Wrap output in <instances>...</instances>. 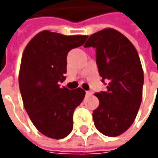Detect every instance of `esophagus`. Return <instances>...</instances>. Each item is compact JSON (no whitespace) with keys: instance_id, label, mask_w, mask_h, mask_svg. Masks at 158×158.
<instances>
[{"instance_id":"obj_1","label":"esophagus","mask_w":158,"mask_h":158,"mask_svg":"<svg viewBox=\"0 0 158 158\" xmlns=\"http://www.w3.org/2000/svg\"><path fill=\"white\" fill-rule=\"evenodd\" d=\"M92 92L91 91H86V96H91Z\"/></svg>"}]
</instances>
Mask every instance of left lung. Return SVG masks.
<instances>
[{"label": "left lung", "mask_w": 158, "mask_h": 158, "mask_svg": "<svg viewBox=\"0 0 158 158\" xmlns=\"http://www.w3.org/2000/svg\"><path fill=\"white\" fill-rule=\"evenodd\" d=\"M95 47L106 91L95 93L99 106L92 116L96 128L106 136H118L135 121L143 98V70L135 47L119 31L106 28L89 36L84 47Z\"/></svg>", "instance_id": "1"}]
</instances>
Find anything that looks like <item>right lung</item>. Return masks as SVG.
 <instances>
[{
	"label": "right lung",
	"mask_w": 158,
	"mask_h": 158,
	"mask_svg": "<svg viewBox=\"0 0 158 158\" xmlns=\"http://www.w3.org/2000/svg\"><path fill=\"white\" fill-rule=\"evenodd\" d=\"M88 36H66L50 31L35 35L23 52L19 88L25 111L44 135L62 139L73 129V113L84 98L82 88L60 87L66 79L67 55Z\"/></svg>",
	"instance_id": "add662e5"
}]
</instances>
